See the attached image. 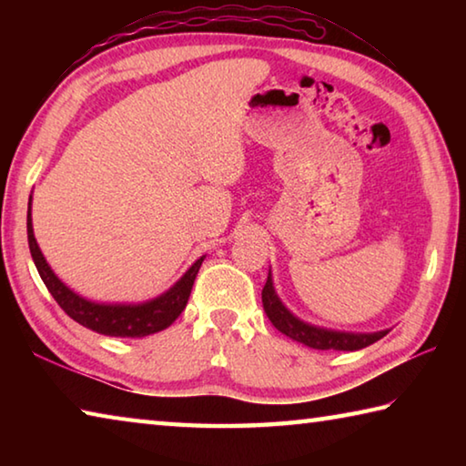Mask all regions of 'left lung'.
Here are the masks:
<instances>
[{"label": "left lung", "mask_w": 466, "mask_h": 466, "mask_svg": "<svg viewBox=\"0 0 466 466\" xmlns=\"http://www.w3.org/2000/svg\"><path fill=\"white\" fill-rule=\"evenodd\" d=\"M263 309L267 317L273 322V327L281 330L294 341L309 345L312 350H335V351H358L361 347H368L382 339L389 330H378V333H343V330H330L309 325V322L296 319L281 299L275 294L271 271L267 275V283L263 288Z\"/></svg>", "instance_id": "left-lung-1"}]
</instances>
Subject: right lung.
<instances>
[{"label":"right lung","mask_w":466,"mask_h":466,"mask_svg":"<svg viewBox=\"0 0 466 466\" xmlns=\"http://www.w3.org/2000/svg\"><path fill=\"white\" fill-rule=\"evenodd\" d=\"M33 199V197H30ZM26 230H28V247L33 261L36 265V271L45 281L46 289L51 291L63 312L69 319L80 322L82 327L96 330L100 335L108 337H147L154 335L157 330H164L175 322L180 312L185 310L191 296L193 283L203 258H197L183 278H180L175 286H172L167 294L157 296L149 302L144 304H96L90 302L82 296H77L76 291L69 289L57 275L53 273L49 263L45 261L41 248H38L35 232H33V218H30V203H28V218H26Z\"/></svg>","instance_id":"obj_1"}]
</instances>
